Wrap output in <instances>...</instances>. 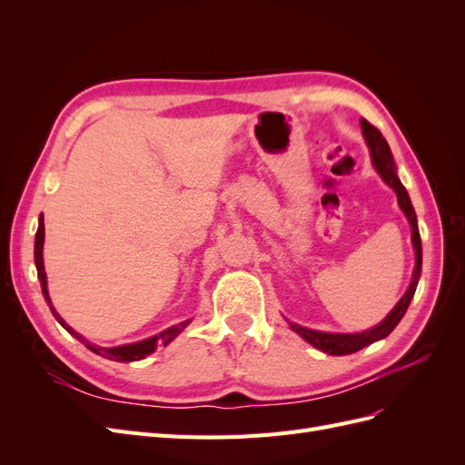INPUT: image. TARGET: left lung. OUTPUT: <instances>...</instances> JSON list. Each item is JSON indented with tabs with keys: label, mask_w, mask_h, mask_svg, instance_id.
<instances>
[{
	"label": "left lung",
	"mask_w": 465,
	"mask_h": 465,
	"mask_svg": "<svg viewBox=\"0 0 465 465\" xmlns=\"http://www.w3.org/2000/svg\"><path fill=\"white\" fill-rule=\"evenodd\" d=\"M361 128H362L364 142H367V147L371 151V161H372L374 171L380 174V178H382L393 192H396L398 205L403 211V215L407 217V221H410L411 242H413V250H415V270H413V275H411V283H410V287H407L403 297L398 301L396 306L391 308L388 316L380 323H376V326L371 328V330L357 331V333L320 331V330H311V328L299 326V323H294V322L285 318L287 323H289V328L294 333H299L304 341H308L312 347L320 349L322 353L335 355V357L357 353V351H361L362 347L384 340V337H388L393 331V328L398 326L400 320L407 312V308H410V302L413 299L417 283H419V277H420V263H423V246H420L417 215H415V209L411 205L410 193H407V190L403 188V184L398 178V166H396V163H393L390 145H388L386 139L382 137V134H380L374 128V125L369 124L367 120H361Z\"/></svg>",
	"instance_id": "left-lung-1"
}]
</instances>
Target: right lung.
<instances>
[{
    "label": "right lung",
    "instance_id": "obj_1",
    "mask_svg": "<svg viewBox=\"0 0 465 465\" xmlns=\"http://www.w3.org/2000/svg\"><path fill=\"white\" fill-rule=\"evenodd\" d=\"M42 248H45V215H40L38 219V231H36V236H35V265H36V272H38V279H40V287H42V294H45V301L48 302L50 311L54 314V318L58 320L64 330H67L69 333H72L74 337H77V340L85 345L87 349H91L93 353L101 355L108 361H118V362H132V361H142L145 359L147 355L154 353V349H157L159 345H168L171 343L174 337H178L182 331H184L188 328V323L192 320H184L176 323V326H171L163 330L161 333L153 335V337H147V340L143 341H135V343H128V345H118V347H101V345H94L91 343L89 340H85L81 333H77L69 323L55 312V308L52 306V301H50V294H48V281H46V272H45V258H42Z\"/></svg>",
    "mask_w": 465,
    "mask_h": 465
}]
</instances>
